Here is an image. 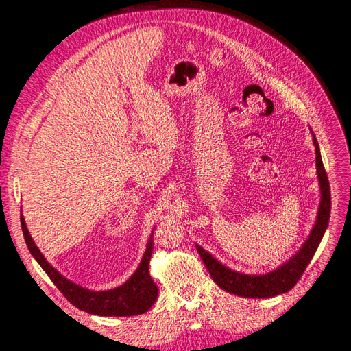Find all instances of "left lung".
I'll use <instances>...</instances> for the list:
<instances>
[{
	"label": "left lung",
	"mask_w": 351,
	"mask_h": 351,
	"mask_svg": "<svg viewBox=\"0 0 351 351\" xmlns=\"http://www.w3.org/2000/svg\"><path fill=\"white\" fill-rule=\"evenodd\" d=\"M312 136L316 154V174L317 182H319L321 202L319 208H317L315 226L311 231L309 237L304 240L302 247L297 250L289 261L280 265L277 269L262 275H252L232 271L212 256V254L206 252L204 247L196 244V249L200 254L202 261H204L206 269L209 271L210 278L214 280L222 290L240 297H250V299H269V297L290 291L297 284V281L300 280L306 267L312 261L313 254L324 237V232L328 227L329 212H331V190H329V182L322 164L319 145H317L313 132Z\"/></svg>",
	"instance_id": "obj_1"
}]
</instances>
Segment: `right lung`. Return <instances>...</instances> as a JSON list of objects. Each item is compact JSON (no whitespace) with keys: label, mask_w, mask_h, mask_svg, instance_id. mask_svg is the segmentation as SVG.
Wrapping results in <instances>:
<instances>
[{"label":"right lung","mask_w":351,"mask_h":351,"mask_svg":"<svg viewBox=\"0 0 351 351\" xmlns=\"http://www.w3.org/2000/svg\"><path fill=\"white\" fill-rule=\"evenodd\" d=\"M20 222H22V231L30 254L36 259L42 269L47 272L51 281L57 285V289L77 309L98 316H133L147 312L155 303L158 287L149 274V261L154 250V230L146 243V249L139 267L133 272L132 277L123 285L115 287V289L93 291L70 281L52 267L38 249L34 239H32L22 214H20Z\"/></svg>","instance_id":"obj_1"}]
</instances>
